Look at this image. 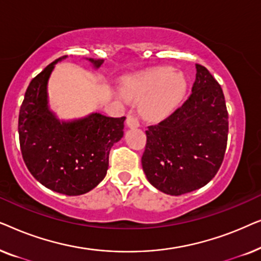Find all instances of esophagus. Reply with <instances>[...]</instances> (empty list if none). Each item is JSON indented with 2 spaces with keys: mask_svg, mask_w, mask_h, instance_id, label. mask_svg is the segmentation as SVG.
Here are the masks:
<instances>
[{
  "mask_svg": "<svg viewBox=\"0 0 261 261\" xmlns=\"http://www.w3.org/2000/svg\"><path fill=\"white\" fill-rule=\"evenodd\" d=\"M127 126L129 128H137L140 126V122H139V119L133 114H129L127 116Z\"/></svg>",
  "mask_w": 261,
  "mask_h": 261,
  "instance_id": "34e87169",
  "label": "esophagus"
}]
</instances>
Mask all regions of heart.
Masks as SVG:
<instances>
[{"label": "heart", "instance_id": "obj_1", "mask_svg": "<svg viewBox=\"0 0 261 261\" xmlns=\"http://www.w3.org/2000/svg\"><path fill=\"white\" fill-rule=\"evenodd\" d=\"M187 90L183 73L171 67H156L127 77L122 92L127 98L142 101L141 113L148 119H158L169 114L180 101Z\"/></svg>", "mask_w": 261, "mask_h": 261}]
</instances>
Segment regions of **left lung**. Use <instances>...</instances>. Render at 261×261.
<instances>
[{
  "label": "left lung",
  "mask_w": 261,
  "mask_h": 261,
  "mask_svg": "<svg viewBox=\"0 0 261 261\" xmlns=\"http://www.w3.org/2000/svg\"><path fill=\"white\" fill-rule=\"evenodd\" d=\"M191 95L170 116L146 130L142 170L164 194L179 196L204 187L223 162L228 112L221 85L196 64Z\"/></svg>",
  "instance_id": "obj_1"
}]
</instances>
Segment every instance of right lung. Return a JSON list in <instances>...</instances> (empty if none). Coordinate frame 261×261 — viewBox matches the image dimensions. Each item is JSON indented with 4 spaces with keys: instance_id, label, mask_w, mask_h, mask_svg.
<instances>
[{
    "instance_id": "1",
    "label": "right lung",
    "mask_w": 261,
    "mask_h": 261,
    "mask_svg": "<svg viewBox=\"0 0 261 261\" xmlns=\"http://www.w3.org/2000/svg\"><path fill=\"white\" fill-rule=\"evenodd\" d=\"M49 64L31 81L19 114V139L23 162L39 183L67 196L87 194L101 183L109 166V152L123 137L126 117L92 113L83 119L60 121L49 110ZM95 69L103 59L89 58Z\"/></svg>"
}]
</instances>
